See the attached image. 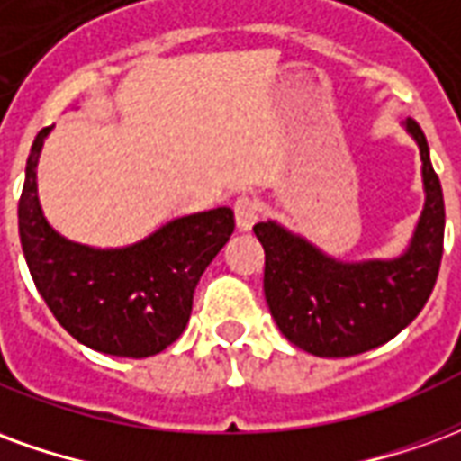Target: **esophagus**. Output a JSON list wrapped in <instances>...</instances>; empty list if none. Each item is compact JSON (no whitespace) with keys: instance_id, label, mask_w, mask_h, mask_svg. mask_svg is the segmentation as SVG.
I'll use <instances>...</instances> for the list:
<instances>
[{"instance_id":"1","label":"esophagus","mask_w":461,"mask_h":461,"mask_svg":"<svg viewBox=\"0 0 461 461\" xmlns=\"http://www.w3.org/2000/svg\"><path fill=\"white\" fill-rule=\"evenodd\" d=\"M234 220H237V230L249 231L254 221L259 220V202L254 197H240L234 202Z\"/></svg>"}]
</instances>
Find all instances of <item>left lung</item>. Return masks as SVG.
<instances>
[{"instance_id": "obj_1", "label": "left lung", "mask_w": 461, "mask_h": 461, "mask_svg": "<svg viewBox=\"0 0 461 461\" xmlns=\"http://www.w3.org/2000/svg\"><path fill=\"white\" fill-rule=\"evenodd\" d=\"M420 148L425 204L407 247L390 259L346 261L276 220L254 224L264 247V296L286 339L319 357H348L393 340L435 289L445 241L442 185L425 132L402 122Z\"/></svg>"}]
</instances>
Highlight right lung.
<instances>
[{
    "label": "right lung",
    "instance_id": "add662e5",
    "mask_svg": "<svg viewBox=\"0 0 461 461\" xmlns=\"http://www.w3.org/2000/svg\"><path fill=\"white\" fill-rule=\"evenodd\" d=\"M49 132L32 145L19 200V237L36 289L78 343L105 356H155L182 336L200 276L234 231V212L182 214L125 247L66 240L44 217L36 187Z\"/></svg>",
    "mask_w": 461,
    "mask_h": 461
}]
</instances>
